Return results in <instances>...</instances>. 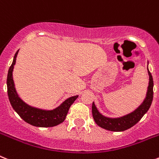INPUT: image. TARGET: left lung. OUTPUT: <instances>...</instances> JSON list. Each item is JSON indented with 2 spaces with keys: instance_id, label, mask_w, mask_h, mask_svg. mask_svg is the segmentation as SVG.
I'll return each instance as SVG.
<instances>
[{
  "instance_id": "8db88e82",
  "label": "left lung",
  "mask_w": 159,
  "mask_h": 159,
  "mask_svg": "<svg viewBox=\"0 0 159 159\" xmlns=\"http://www.w3.org/2000/svg\"><path fill=\"white\" fill-rule=\"evenodd\" d=\"M147 70H148V67H147ZM148 74L149 85L147 88V96L143 103L137 109H135L131 113L122 116V117L108 118L103 116L102 114L99 113L93 102L92 103V116H93V119L95 123L99 127L106 129L107 130H111V131H123V130H127L134 126L147 113L152 103L153 95H154V92H153L154 81H153L152 75L149 70Z\"/></svg>"
}]
</instances>
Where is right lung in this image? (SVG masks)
<instances>
[{
	"mask_svg": "<svg viewBox=\"0 0 159 159\" xmlns=\"http://www.w3.org/2000/svg\"><path fill=\"white\" fill-rule=\"evenodd\" d=\"M18 50L14 56L12 65L8 69L7 76V89L8 99L15 111L23 120L29 124L40 127H51L63 123L65 119L70 107L78 98V95L71 96L66 99L63 103L54 110L47 111L33 107L25 103L16 93L12 79V71L16 64Z\"/></svg>",
	"mask_w": 159,
	"mask_h": 159,
	"instance_id": "add662e5",
	"label": "right lung"
}]
</instances>
